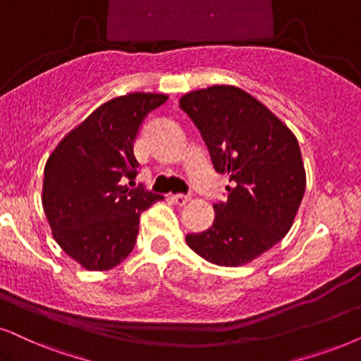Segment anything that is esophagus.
Wrapping results in <instances>:
<instances>
[{
    "label": "esophagus",
    "mask_w": 361,
    "mask_h": 361,
    "mask_svg": "<svg viewBox=\"0 0 361 361\" xmlns=\"http://www.w3.org/2000/svg\"><path fill=\"white\" fill-rule=\"evenodd\" d=\"M171 200H173V202H175L176 204H180V207H183V204H186V203H188V196H186V195H183V193H176V195H173L171 196Z\"/></svg>",
    "instance_id": "obj_1"
}]
</instances>
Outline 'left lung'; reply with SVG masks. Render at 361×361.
Returning a JSON list of instances; mask_svg holds the SVG:
<instances>
[{
    "mask_svg": "<svg viewBox=\"0 0 361 361\" xmlns=\"http://www.w3.org/2000/svg\"><path fill=\"white\" fill-rule=\"evenodd\" d=\"M202 133L214 170L226 173V202L213 225L186 235L195 253L220 267L258 258L288 233L305 195L298 141L264 104L236 86L216 85L180 99Z\"/></svg>",
    "mask_w": 361,
    "mask_h": 361,
    "instance_id": "1",
    "label": "left lung"
}]
</instances>
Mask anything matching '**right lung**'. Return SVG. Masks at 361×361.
I'll use <instances>...</instances> for the list:
<instances>
[{
	"label": "right lung",
	"mask_w": 361,
	"mask_h": 361,
	"mask_svg": "<svg viewBox=\"0 0 361 361\" xmlns=\"http://www.w3.org/2000/svg\"><path fill=\"white\" fill-rule=\"evenodd\" d=\"M165 94L109 99L59 141L44 166L43 208L54 240L86 270L103 271L135 248L140 216L163 196L130 188L140 166L133 147L141 123Z\"/></svg>",
	"instance_id": "obj_1"
}]
</instances>
